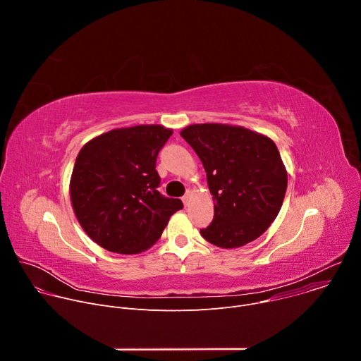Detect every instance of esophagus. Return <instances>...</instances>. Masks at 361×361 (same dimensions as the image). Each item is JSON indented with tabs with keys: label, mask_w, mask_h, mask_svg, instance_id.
Returning <instances> with one entry per match:
<instances>
[{
	"label": "esophagus",
	"mask_w": 361,
	"mask_h": 361,
	"mask_svg": "<svg viewBox=\"0 0 361 361\" xmlns=\"http://www.w3.org/2000/svg\"><path fill=\"white\" fill-rule=\"evenodd\" d=\"M190 198H191V192H190V191H187V194L183 197V202H184V205H188V204H190Z\"/></svg>",
	"instance_id": "esophagus-1"
}]
</instances>
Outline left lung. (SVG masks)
I'll return each mask as SVG.
<instances>
[{"mask_svg": "<svg viewBox=\"0 0 361 361\" xmlns=\"http://www.w3.org/2000/svg\"><path fill=\"white\" fill-rule=\"evenodd\" d=\"M181 137L207 173L214 219L200 234L221 248L259 238L276 220L287 190V171L274 141L228 124H192Z\"/></svg>", "mask_w": 361, "mask_h": 361, "instance_id": "1", "label": "left lung"}]
</instances>
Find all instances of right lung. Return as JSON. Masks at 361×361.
<instances>
[{"label":"right lung","instance_id":"obj_1","mask_svg":"<svg viewBox=\"0 0 361 361\" xmlns=\"http://www.w3.org/2000/svg\"><path fill=\"white\" fill-rule=\"evenodd\" d=\"M173 130L163 126L116 128L90 140L78 152L71 204L87 235L111 252L137 254L161 237L178 198L157 190L156 161Z\"/></svg>","mask_w":361,"mask_h":361}]
</instances>
